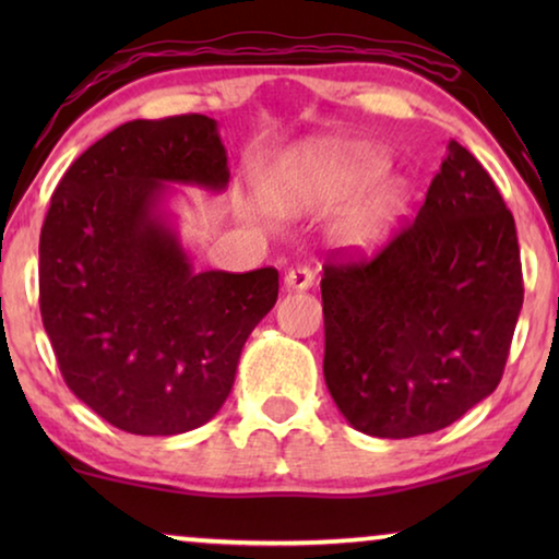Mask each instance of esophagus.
<instances>
[{"label": "esophagus", "instance_id": "obj_1", "mask_svg": "<svg viewBox=\"0 0 559 559\" xmlns=\"http://www.w3.org/2000/svg\"><path fill=\"white\" fill-rule=\"evenodd\" d=\"M312 282H316V272L305 264H297V266H293V270H287V274H285L287 289H308V287H312Z\"/></svg>", "mask_w": 559, "mask_h": 559}]
</instances>
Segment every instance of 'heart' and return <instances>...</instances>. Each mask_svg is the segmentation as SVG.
Segmentation results:
<instances>
[{"label":"heart","mask_w":559,"mask_h":559,"mask_svg":"<svg viewBox=\"0 0 559 559\" xmlns=\"http://www.w3.org/2000/svg\"><path fill=\"white\" fill-rule=\"evenodd\" d=\"M381 175V163L377 157H328L308 167L305 175V188L308 193L325 198H348L364 190ZM402 188L396 182H384L373 190L366 201L358 205L354 218H350V231L361 241H371L384 234L392 224L394 213L402 205Z\"/></svg>","instance_id":"b5f03b06"}]
</instances>
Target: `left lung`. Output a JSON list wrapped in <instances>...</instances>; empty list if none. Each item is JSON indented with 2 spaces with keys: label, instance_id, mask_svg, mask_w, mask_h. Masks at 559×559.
I'll use <instances>...</instances> for the list:
<instances>
[{
  "label": "left lung",
  "instance_id": "1",
  "mask_svg": "<svg viewBox=\"0 0 559 559\" xmlns=\"http://www.w3.org/2000/svg\"><path fill=\"white\" fill-rule=\"evenodd\" d=\"M323 373L373 438L453 425L499 386L524 302L514 216L455 140L417 216L373 257L335 254L320 280Z\"/></svg>",
  "mask_w": 559,
  "mask_h": 559
}]
</instances>
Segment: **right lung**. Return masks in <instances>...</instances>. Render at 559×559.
<instances>
[{"mask_svg": "<svg viewBox=\"0 0 559 559\" xmlns=\"http://www.w3.org/2000/svg\"><path fill=\"white\" fill-rule=\"evenodd\" d=\"M165 182L224 190L216 119H134L68 167L40 231V316L66 384L132 435L209 423L243 343L274 308V266L198 272L159 203Z\"/></svg>", "mask_w": 559, "mask_h": 559, "instance_id": "obj_1", "label": "right lung"}]
</instances>
